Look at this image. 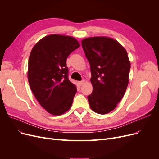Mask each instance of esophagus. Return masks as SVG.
Segmentation results:
<instances>
[{"instance_id": "1", "label": "esophagus", "mask_w": 159, "mask_h": 159, "mask_svg": "<svg viewBox=\"0 0 159 159\" xmlns=\"http://www.w3.org/2000/svg\"><path fill=\"white\" fill-rule=\"evenodd\" d=\"M84 82H85V80H81V81H78V84H79V85H80V86H81L82 85L84 84Z\"/></svg>"}]
</instances>
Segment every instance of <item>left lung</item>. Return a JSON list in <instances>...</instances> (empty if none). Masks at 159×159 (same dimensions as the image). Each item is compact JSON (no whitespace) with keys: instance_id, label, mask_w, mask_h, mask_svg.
<instances>
[{"instance_id":"1","label":"left lung","mask_w":159,"mask_h":159,"mask_svg":"<svg viewBox=\"0 0 159 159\" xmlns=\"http://www.w3.org/2000/svg\"><path fill=\"white\" fill-rule=\"evenodd\" d=\"M81 44L91 68L89 106L95 113L107 114L117 107L127 88L131 68L127 52L108 37L85 38Z\"/></svg>"}]
</instances>
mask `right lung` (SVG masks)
<instances>
[{
    "label": "right lung",
    "instance_id": "add662e5",
    "mask_svg": "<svg viewBox=\"0 0 159 159\" xmlns=\"http://www.w3.org/2000/svg\"><path fill=\"white\" fill-rule=\"evenodd\" d=\"M80 47L74 38L59 34L45 36L30 52L28 79L36 99L48 112L60 115L68 111L77 92L68 79L66 60Z\"/></svg>",
    "mask_w": 159,
    "mask_h": 159
}]
</instances>
